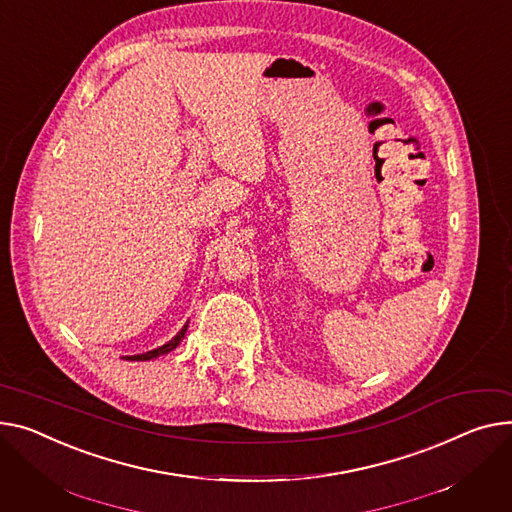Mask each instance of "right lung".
Here are the masks:
<instances>
[{
  "mask_svg": "<svg viewBox=\"0 0 512 512\" xmlns=\"http://www.w3.org/2000/svg\"><path fill=\"white\" fill-rule=\"evenodd\" d=\"M187 327H189V321L183 325V329L170 339V342H166L164 346H160V348H156V350H150V352H146V354H138V356H123V360H131V362H146V360H154V358H158V356H164V354H168V352H173L181 342H183V337H185V333H187Z\"/></svg>",
  "mask_w": 512,
  "mask_h": 512,
  "instance_id": "obj_1",
  "label": "right lung"
}]
</instances>
